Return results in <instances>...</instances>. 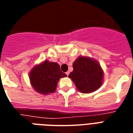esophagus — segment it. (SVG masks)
Here are the masks:
<instances>
[{"instance_id":"34e87169","label":"esophagus","mask_w":133,"mask_h":133,"mask_svg":"<svg viewBox=\"0 0 133 133\" xmlns=\"http://www.w3.org/2000/svg\"><path fill=\"white\" fill-rule=\"evenodd\" d=\"M66 75H67V76H69V71L66 72Z\"/></svg>"}]
</instances>
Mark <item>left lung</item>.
Returning a JSON list of instances; mask_svg holds the SVG:
<instances>
[{
    "label": "left lung",
    "instance_id": "obj_1",
    "mask_svg": "<svg viewBox=\"0 0 133 133\" xmlns=\"http://www.w3.org/2000/svg\"><path fill=\"white\" fill-rule=\"evenodd\" d=\"M69 77L82 93H91L101 87L103 73L97 62L89 57H79L73 64Z\"/></svg>",
    "mask_w": 133,
    "mask_h": 133
}]
</instances>
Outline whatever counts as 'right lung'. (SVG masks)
Returning <instances> with one entry per match:
<instances>
[{"instance_id": "right-lung-1", "label": "right lung", "mask_w": 133, "mask_h": 133, "mask_svg": "<svg viewBox=\"0 0 133 133\" xmlns=\"http://www.w3.org/2000/svg\"><path fill=\"white\" fill-rule=\"evenodd\" d=\"M56 62L45 61L35 66L30 73L31 85L36 91L42 94L53 93L59 78L66 77Z\"/></svg>"}]
</instances>
